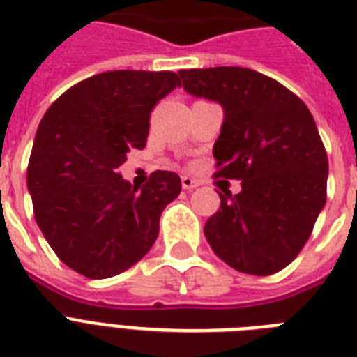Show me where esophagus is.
Masks as SVG:
<instances>
[{
    "label": "esophagus",
    "mask_w": 357,
    "mask_h": 357,
    "mask_svg": "<svg viewBox=\"0 0 357 357\" xmlns=\"http://www.w3.org/2000/svg\"><path fill=\"white\" fill-rule=\"evenodd\" d=\"M198 185H200V181H198V179H192V178H189V176H181V187H183L185 190L196 189Z\"/></svg>",
    "instance_id": "obj_1"
}]
</instances>
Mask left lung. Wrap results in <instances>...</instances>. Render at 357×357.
<instances>
[{
  "label": "left lung",
  "instance_id": "8db88e82",
  "mask_svg": "<svg viewBox=\"0 0 357 357\" xmlns=\"http://www.w3.org/2000/svg\"><path fill=\"white\" fill-rule=\"evenodd\" d=\"M192 96L224 107L213 146L215 178L241 179V192L220 195L204 234L235 271L268 276L307 243L326 204L328 155L313 114L287 86L241 66L179 70Z\"/></svg>",
  "mask_w": 357,
  "mask_h": 357
}]
</instances>
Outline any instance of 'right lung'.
Wrapping results in <instances>:
<instances>
[{
	"instance_id": "1",
	"label": "right lung",
	"mask_w": 357,
	"mask_h": 357,
	"mask_svg": "<svg viewBox=\"0 0 357 357\" xmlns=\"http://www.w3.org/2000/svg\"><path fill=\"white\" fill-rule=\"evenodd\" d=\"M176 86L174 72H103L70 86L38 123L27 189L38 228L72 271L116 276L155 243L181 179L155 170L139 190L119 168L129 151L144 148L150 113Z\"/></svg>"
}]
</instances>
